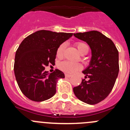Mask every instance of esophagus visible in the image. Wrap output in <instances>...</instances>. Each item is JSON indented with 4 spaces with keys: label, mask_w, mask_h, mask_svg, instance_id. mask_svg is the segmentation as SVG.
<instances>
[{
    "label": "esophagus",
    "mask_w": 130,
    "mask_h": 130,
    "mask_svg": "<svg viewBox=\"0 0 130 130\" xmlns=\"http://www.w3.org/2000/svg\"><path fill=\"white\" fill-rule=\"evenodd\" d=\"M65 77H67V78H70V77H72V75H70V74H67V73H65Z\"/></svg>",
    "instance_id": "34e87169"
}]
</instances>
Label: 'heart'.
I'll list each match as a JSON object with an SVG mask.
<instances>
[{
	"label": "heart",
	"instance_id": "heart-1",
	"mask_svg": "<svg viewBox=\"0 0 130 130\" xmlns=\"http://www.w3.org/2000/svg\"><path fill=\"white\" fill-rule=\"evenodd\" d=\"M75 45L77 46L78 51L80 53H82L83 52H88L89 46L87 44L83 42H77L75 43ZM66 48V44L62 43L59 46L57 50V57L58 58H61L63 55L64 51ZM58 67L61 69L62 71L65 72L66 73H74L77 70H79L82 68V66L80 63L77 62H72L69 61H61L58 65Z\"/></svg>",
	"mask_w": 130,
	"mask_h": 130
}]
</instances>
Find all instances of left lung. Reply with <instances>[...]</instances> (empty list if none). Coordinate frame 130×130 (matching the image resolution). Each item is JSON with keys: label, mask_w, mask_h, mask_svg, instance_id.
I'll return each instance as SVG.
<instances>
[{"label": "left lung", "mask_w": 130, "mask_h": 130, "mask_svg": "<svg viewBox=\"0 0 130 130\" xmlns=\"http://www.w3.org/2000/svg\"><path fill=\"white\" fill-rule=\"evenodd\" d=\"M86 42L91 49L89 66L82 71L86 75L80 84L73 87L75 96L88 104L100 103L109 94L119 73V53L112 41L98 31L73 33Z\"/></svg>", "instance_id": "8db88e82"}]
</instances>
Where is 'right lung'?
Listing matches in <instances>:
<instances>
[{
  "label": "right lung",
  "mask_w": 130,
  "mask_h": 130,
  "mask_svg": "<svg viewBox=\"0 0 130 130\" xmlns=\"http://www.w3.org/2000/svg\"><path fill=\"white\" fill-rule=\"evenodd\" d=\"M72 35L40 30L21 42L15 52L14 70L19 89L30 100L44 101L55 94L58 79L65 75L58 69L50 73L44 67L54 63L59 46Z\"/></svg>",
  "instance_id": "obj_1"
}]
</instances>
